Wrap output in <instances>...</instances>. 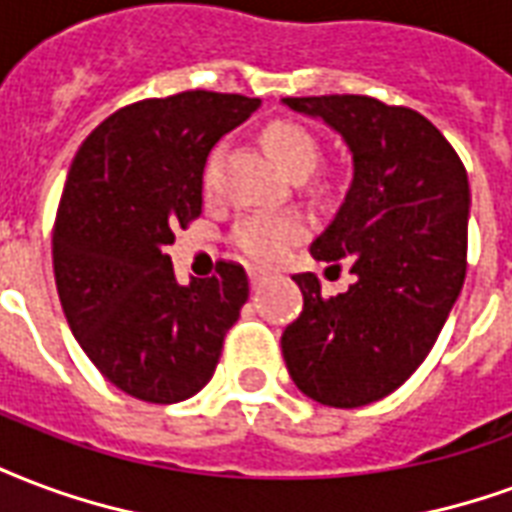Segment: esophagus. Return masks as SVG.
Wrapping results in <instances>:
<instances>
[{
    "instance_id": "1",
    "label": "esophagus",
    "mask_w": 512,
    "mask_h": 512,
    "mask_svg": "<svg viewBox=\"0 0 512 512\" xmlns=\"http://www.w3.org/2000/svg\"><path fill=\"white\" fill-rule=\"evenodd\" d=\"M249 282H252V287H260V285H263V282H266V274H263V271H255V268H252V271H249Z\"/></svg>"
}]
</instances>
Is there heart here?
Instances as JSON below:
<instances>
[{
	"instance_id": "obj_1",
	"label": "heart",
	"mask_w": 512,
	"mask_h": 512,
	"mask_svg": "<svg viewBox=\"0 0 512 512\" xmlns=\"http://www.w3.org/2000/svg\"><path fill=\"white\" fill-rule=\"evenodd\" d=\"M263 143L271 151L282 168L293 179H304L317 168L320 160V143L312 132L290 124V121H274L263 132ZM217 179V160L208 162L206 168V187H214ZM306 227L295 214H249L238 219L233 230V244L246 260H252L257 266H274L290 252L295 241H301Z\"/></svg>"
}]
</instances>
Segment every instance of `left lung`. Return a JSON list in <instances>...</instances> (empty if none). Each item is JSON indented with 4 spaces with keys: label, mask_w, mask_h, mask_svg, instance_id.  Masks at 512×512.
Segmentation results:
<instances>
[{
    "label": "left lung",
    "mask_w": 512,
    "mask_h": 512,
    "mask_svg": "<svg viewBox=\"0 0 512 512\" xmlns=\"http://www.w3.org/2000/svg\"><path fill=\"white\" fill-rule=\"evenodd\" d=\"M323 119L352 154V184L312 241L314 260L350 263L347 293L295 274L304 312L282 333L298 391L352 410L410 380L437 342L467 274L469 181L445 135L404 105L363 94L285 97Z\"/></svg>",
    "instance_id": "1"
}]
</instances>
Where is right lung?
Wrapping results in <instances>:
<instances>
[{
  "instance_id": "right-lung-1",
  "label": "right lung",
  "mask_w": 512,
  "mask_h": 512,
  "mask_svg": "<svg viewBox=\"0 0 512 512\" xmlns=\"http://www.w3.org/2000/svg\"><path fill=\"white\" fill-rule=\"evenodd\" d=\"M244 94L181 92L102 121L75 154L54 222V276L70 331L119 391L184 401L214 377L249 298L238 263L179 285L165 246L203 211V168L257 111Z\"/></svg>"
}]
</instances>
